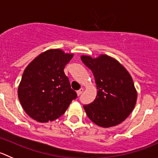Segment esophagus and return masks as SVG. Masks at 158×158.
Masks as SVG:
<instances>
[{
    "label": "esophagus",
    "instance_id": "1",
    "mask_svg": "<svg viewBox=\"0 0 158 158\" xmlns=\"http://www.w3.org/2000/svg\"><path fill=\"white\" fill-rule=\"evenodd\" d=\"M83 90H84V89H82V88H81V89H79V90L77 91V95H78V96L81 95V94H82V93L83 92Z\"/></svg>",
    "mask_w": 158,
    "mask_h": 158
}]
</instances>
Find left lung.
<instances>
[{
  "label": "left lung",
  "mask_w": 158,
  "mask_h": 158,
  "mask_svg": "<svg viewBox=\"0 0 158 158\" xmlns=\"http://www.w3.org/2000/svg\"><path fill=\"white\" fill-rule=\"evenodd\" d=\"M81 60L93 72L97 89L95 100L83 105L86 114L101 127L117 126L135 105L137 93L132 77L117 60L105 54L97 58L82 55Z\"/></svg>",
  "instance_id": "obj_1"
}]
</instances>
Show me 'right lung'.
<instances>
[{"label":"right lung","mask_w":158,"mask_h":158,"mask_svg":"<svg viewBox=\"0 0 158 158\" xmlns=\"http://www.w3.org/2000/svg\"><path fill=\"white\" fill-rule=\"evenodd\" d=\"M73 57L60 49L45 51L26 67L18 96L26 114L40 122L61 117L77 94L64 69Z\"/></svg>","instance_id":"right-lung-1"}]
</instances>
